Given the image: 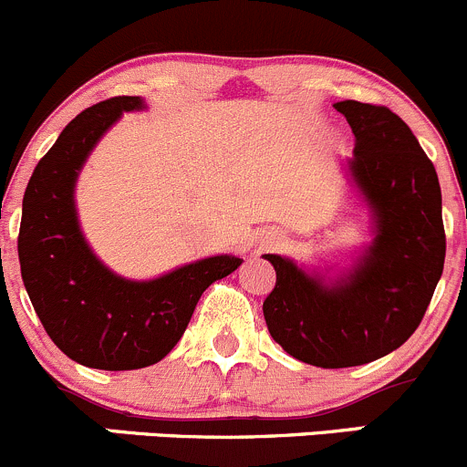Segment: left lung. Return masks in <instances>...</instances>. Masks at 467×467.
Returning <instances> with one entry per match:
<instances>
[{
	"instance_id": "8db88e82",
	"label": "left lung",
	"mask_w": 467,
	"mask_h": 467,
	"mask_svg": "<svg viewBox=\"0 0 467 467\" xmlns=\"http://www.w3.org/2000/svg\"><path fill=\"white\" fill-rule=\"evenodd\" d=\"M355 133L346 181L368 207L370 239L346 266L307 268L264 255L275 289L264 300L268 332L305 364L348 368L398 350L420 325L445 264L441 185L416 135L395 112L334 103Z\"/></svg>"
}]
</instances>
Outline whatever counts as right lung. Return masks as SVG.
Returning a JSON list of instances; mask_svg holds the SVG:
<instances>
[{
	"instance_id": "right-lung-1",
	"label": "right lung",
	"mask_w": 467,
	"mask_h": 467,
	"mask_svg": "<svg viewBox=\"0 0 467 467\" xmlns=\"http://www.w3.org/2000/svg\"><path fill=\"white\" fill-rule=\"evenodd\" d=\"M142 97H115L74 117L33 169L17 237L22 280L51 341L77 364L135 370L158 364L181 341L196 303L244 260L212 255L150 280L117 275L89 248L77 210V181L94 146Z\"/></svg>"
}]
</instances>
